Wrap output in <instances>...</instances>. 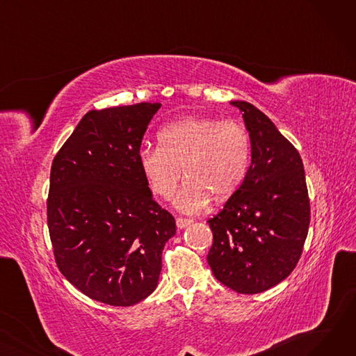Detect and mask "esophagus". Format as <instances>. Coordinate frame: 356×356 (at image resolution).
<instances>
[{
  "instance_id": "1",
  "label": "esophagus",
  "mask_w": 356,
  "mask_h": 356,
  "mask_svg": "<svg viewBox=\"0 0 356 356\" xmlns=\"http://www.w3.org/2000/svg\"><path fill=\"white\" fill-rule=\"evenodd\" d=\"M193 220L192 219H188V218H176V225H177V228H186V227H189L191 223H192Z\"/></svg>"
}]
</instances>
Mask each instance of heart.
Here are the masks:
<instances>
[{"label": "heart", "mask_w": 356, "mask_h": 356, "mask_svg": "<svg viewBox=\"0 0 356 356\" xmlns=\"http://www.w3.org/2000/svg\"><path fill=\"white\" fill-rule=\"evenodd\" d=\"M251 157L247 129L236 121L212 117H186L159 133V147L138 152L140 170L152 192L172 197L180 180L188 177L176 195L184 212H197L215 197L225 202L245 179Z\"/></svg>", "instance_id": "heart-1"}]
</instances>
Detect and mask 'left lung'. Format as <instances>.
Instances as JSON below:
<instances>
[{
  "instance_id": "obj_1",
  "label": "left lung",
  "mask_w": 356,
  "mask_h": 356,
  "mask_svg": "<svg viewBox=\"0 0 356 356\" xmlns=\"http://www.w3.org/2000/svg\"><path fill=\"white\" fill-rule=\"evenodd\" d=\"M251 140V164L239 189L208 220V263L223 286L241 294L266 291L300 259L310 223L305 168L296 147L245 101H234Z\"/></svg>"
}]
</instances>
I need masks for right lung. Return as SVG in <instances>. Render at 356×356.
<instances>
[{"mask_svg":"<svg viewBox=\"0 0 356 356\" xmlns=\"http://www.w3.org/2000/svg\"><path fill=\"white\" fill-rule=\"evenodd\" d=\"M161 104L92 109L51 163L47 225L56 264L85 296L133 306L152 294L176 234L140 170L147 125Z\"/></svg>","mask_w":356,"mask_h":356,"instance_id":"obj_1","label":"right lung"}]
</instances>
